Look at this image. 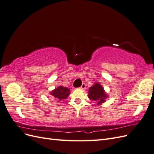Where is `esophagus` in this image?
Returning a JSON list of instances; mask_svg holds the SVG:
<instances>
[{
  "mask_svg": "<svg viewBox=\"0 0 154 154\" xmlns=\"http://www.w3.org/2000/svg\"><path fill=\"white\" fill-rule=\"evenodd\" d=\"M85 87H86V85H85V83H83V84L82 85V86L80 87V88H81V89H82V90H84L85 88Z\"/></svg>",
  "mask_w": 154,
  "mask_h": 154,
  "instance_id": "esophagus-1",
  "label": "esophagus"
}]
</instances>
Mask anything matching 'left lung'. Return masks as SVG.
<instances>
[{
	"instance_id": "obj_1",
	"label": "left lung",
	"mask_w": 154,
	"mask_h": 154,
	"mask_svg": "<svg viewBox=\"0 0 154 154\" xmlns=\"http://www.w3.org/2000/svg\"><path fill=\"white\" fill-rule=\"evenodd\" d=\"M87 96L90 100L96 102L97 105L103 103L109 97V95L105 92L103 86L97 82L89 88Z\"/></svg>"
}]
</instances>
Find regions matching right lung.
<instances>
[{
  "label": "right lung",
  "instance_id": "right-lung-1",
  "mask_svg": "<svg viewBox=\"0 0 154 154\" xmlns=\"http://www.w3.org/2000/svg\"><path fill=\"white\" fill-rule=\"evenodd\" d=\"M70 89L69 88L65 87L63 86H59L57 88H54L51 91L49 94L54 96L56 100L58 101H62L67 99L70 94Z\"/></svg>",
  "mask_w": 154,
  "mask_h": 154
}]
</instances>
